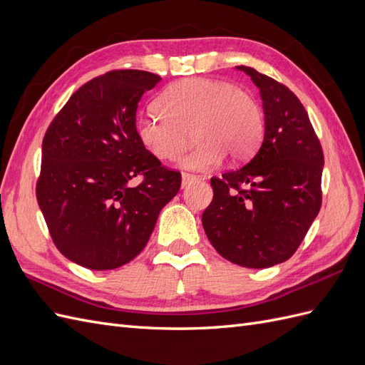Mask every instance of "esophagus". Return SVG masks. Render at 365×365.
<instances>
[{"label":"esophagus","mask_w":365,"mask_h":365,"mask_svg":"<svg viewBox=\"0 0 365 365\" xmlns=\"http://www.w3.org/2000/svg\"><path fill=\"white\" fill-rule=\"evenodd\" d=\"M202 178H200V176H195V175H190V173H182V181H181V187L182 189H185V187H189L190 184L200 181Z\"/></svg>","instance_id":"obj_1"}]
</instances>
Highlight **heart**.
I'll use <instances>...</instances> for the list:
<instances>
[{"label": "heart", "instance_id": "b5f03b06", "mask_svg": "<svg viewBox=\"0 0 365 365\" xmlns=\"http://www.w3.org/2000/svg\"><path fill=\"white\" fill-rule=\"evenodd\" d=\"M158 109L135 120L140 143L158 160H175L190 141L193 150L180 168L212 170L224 161H244L259 148L264 121L256 98L224 81L187 79L169 86L157 101Z\"/></svg>", "mask_w": 365, "mask_h": 365}]
</instances>
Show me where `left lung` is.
Here are the masks:
<instances>
[{
	"instance_id": "8db88e82",
	"label": "left lung",
	"mask_w": 365,
	"mask_h": 365,
	"mask_svg": "<svg viewBox=\"0 0 365 365\" xmlns=\"http://www.w3.org/2000/svg\"><path fill=\"white\" fill-rule=\"evenodd\" d=\"M263 102L264 135L244 168L212 178L202 213L208 240L224 259L269 268L300 247L322 207L324 155L304 106L288 86L240 65Z\"/></svg>"
}]
</instances>
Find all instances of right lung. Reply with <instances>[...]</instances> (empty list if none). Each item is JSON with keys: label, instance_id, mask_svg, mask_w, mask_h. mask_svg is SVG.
<instances>
[{"label": "right lung", "instance_id": "obj_1", "mask_svg": "<svg viewBox=\"0 0 365 365\" xmlns=\"http://www.w3.org/2000/svg\"><path fill=\"white\" fill-rule=\"evenodd\" d=\"M161 77L115 70L86 82L54 117L42 141L36 197L54 245L94 271L123 267L143 251L181 173L141 145V96ZM135 175L138 186H130Z\"/></svg>", "mask_w": 365, "mask_h": 365}]
</instances>
